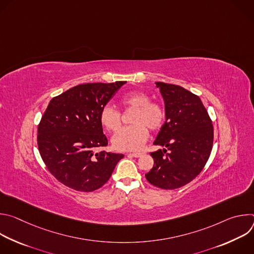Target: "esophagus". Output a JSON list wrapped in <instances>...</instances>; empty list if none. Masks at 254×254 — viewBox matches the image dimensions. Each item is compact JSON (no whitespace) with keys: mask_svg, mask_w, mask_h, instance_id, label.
Returning a JSON list of instances; mask_svg holds the SVG:
<instances>
[{"mask_svg":"<svg viewBox=\"0 0 254 254\" xmlns=\"http://www.w3.org/2000/svg\"><path fill=\"white\" fill-rule=\"evenodd\" d=\"M129 156H131V157H134V158H138V157H140L142 154L141 153H131V154H128Z\"/></svg>","mask_w":254,"mask_h":254,"instance_id":"1","label":"esophagus"}]
</instances>
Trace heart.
I'll return each mask as SVG.
<instances>
[{
	"mask_svg": "<svg viewBox=\"0 0 254 254\" xmlns=\"http://www.w3.org/2000/svg\"><path fill=\"white\" fill-rule=\"evenodd\" d=\"M121 103L125 107L134 108L130 123L133 124L120 129L113 137V146L120 151H134L142 147L149 136L148 127L156 130L165 122L164 108L152 102L150 96L140 91H131L123 96ZM99 120L108 131H116L122 124L120 112L110 104L104 105L99 114Z\"/></svg>",
	"mask_w": 254,
	"mask_h": 254,
	"instance_id": "1",
	"label": "heart"
}]
</instances>
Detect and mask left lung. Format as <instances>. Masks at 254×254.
Returning <instances> with one entry per match:
<instances>
[{"label": "left lung", "instance_id": "left-lung-1", "mask_svg": "<svg viewBox=\"0 0 254 254\" xmlns=\"http://www.w3.org/2000/svg\"><path fill=\"white\" fill-rule=\"evenodd\" d=\"M165 102L166 122L151 153L154 167L146 174L152 185L173 190L195 179L206 165L213 144V126L199 96L182 86L155 82Z\"/></svg>", "mask_w": 254, "mask_h": 254}]
</instances>
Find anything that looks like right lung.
Instances as JSON below:
<instances>
[{
    "label": "right lung",
    "instance_id": "1",
    "mask_svg": "<svg viewBox=\"0 0 254 254\" xmlns=\"http://www.w3.org/2000/svg\"><path fill=\"white\" fill-rule=\"evenodd\" d=\"M127 81L85 83L53 97L38 126V149L50 173L65 186L92 192L111 178L123 154L95 153L107 138L101 108Z\"/></svg>",
    "mask_w": 254,
    "mask_h": 254
}]
</instances>
